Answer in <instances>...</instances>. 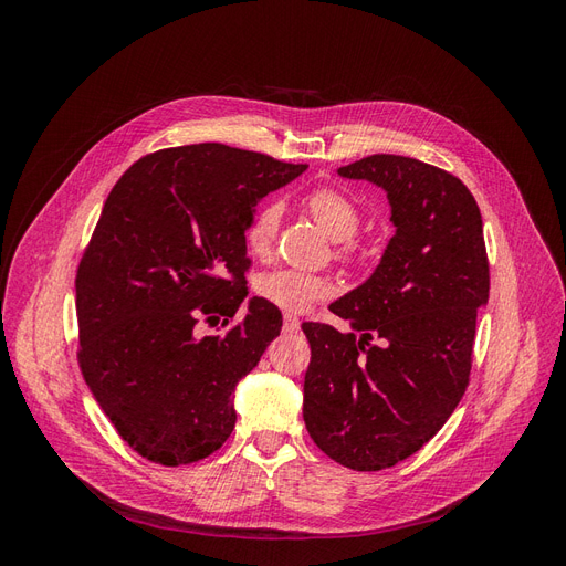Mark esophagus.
<instances>
[{
    "label": "esophagus",
    "mask_w": 566,
    "mask_h": 566,
    "mask_svg": "<svg viewBox=\"0 0 566 566\" xmlns=\"http://www.w3.org/2000/svg\"><path fill=\"white\" fill-rule=\"evenodd\" d=\"M283 331H285V333L300 331V318L293 316V314H285V316H283Z\"/></svg>",
    "instance_id": "obj_1"
}]
</instances>
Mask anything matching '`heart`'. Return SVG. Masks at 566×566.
Here are the masks:
<instances>
[{
    "instance_id": "obj_1",
    "label": "heart",
    "mask_w": 566,
    "mask_h": 566,
    "mask_svg": "<svg viewBox=\"0 0 566 566\" xmlns=\"http://www.w3.org/2000/svg\"><path fill=\"white\" fill-rule=\"evenodd\" d=\"M306 210L316 219V224L328 233L333 241H345L342 248V256L352 260L354 248L347 243V238L356 233L358 224H361V208L345 196L337 188L321 186L306 196ZM283 217V205L279 200H266L254 210L250 224L245 229V243L250 252L266 254L276 241L279 224ZM256 295L264 297L266 302L276 304L279 310L300 314L306 312L318 300H325L333 293V285L328 279L316 276V273H304L295 269H276L266 271L254 283Z\"/></svg>"
}]
</instances>
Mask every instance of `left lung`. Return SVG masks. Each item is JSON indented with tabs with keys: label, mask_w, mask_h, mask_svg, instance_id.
I'll return each mask as SVG.
<instances>
[{
	"label": "left lung",
	"mask_w": 566,
	"mask_h": 566,
	"mask_svg": "<svg viewBox=\"0 0 566 566\" xmlns=\"http://www.w3.org/2000/svg\"><path fill=\"white\" fill-rule=\"evenodd\" d=\"M337 175L380 186L397 231L373 276L331 304L352 333L302 323V410L325 455L375 472L420 451L468 389L489 302L484 224L465 184L416 158L378 153Z\"/></svg>",
	"instance_id": "obj_1"
}]
</instances>
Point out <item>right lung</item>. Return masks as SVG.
<instances>
[{
  "label": "right lung",
  "mask_w": 566,
  "mask_h": 566,
  "mask_svg": "<svg viewBox=\"0 0 566 566\" xmlns=\"http://www.w3.org/2000/svg\"><path fill=\"white\" fill-rule=\"evenodd\" d=\"M306 165L224 144L156 150L119 177L75 279L77 361L117 434L158 465L208 458L235 424L233 391L281 333L276 304L248 297L254 205Z\"/></svg>",
  "instance_id": "right-lung-1"
}]
</instances>
